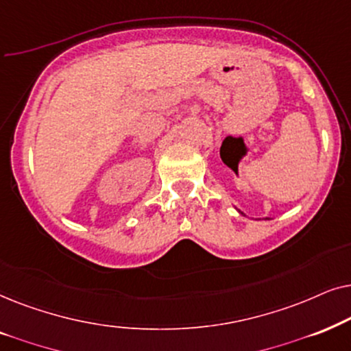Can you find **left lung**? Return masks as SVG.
I'll return each instance as SVG.
<instances>
[{"mask_svg": "<svg viewBox=\"0 0 351 351\" xmlns=\"http://www.w3.org/2000/svg\"><path fill=\"white\" fill-rule=\"evenodd\" d=\"M239 213H242V212H241V210H239Z\"/></svg>", "mask_w": 351, "mask_h": 351, "instance_id": "1", "label": "left lung"}]
</instances>
